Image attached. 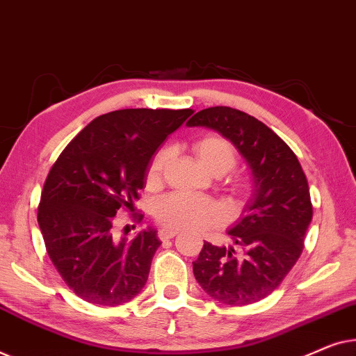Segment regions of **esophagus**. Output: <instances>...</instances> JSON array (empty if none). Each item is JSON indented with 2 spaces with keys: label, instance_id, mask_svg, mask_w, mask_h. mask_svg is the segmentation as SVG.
Listing matches in <instances>:
<instances>
[{
  "label": "esophagus",
  "instance_id": "34e87169",
  "mask_svg": "<svg viewBox=\"0 0 356 356\" xmlns=\"http://www.w3.org/2000/svg\"><path fill=\"white\" fill-rule=\"evenodd\" d=\"M179 232L177 230H172V229H166V227H163V229H159V232H158V235H159V238L163 240H169V238H174L176 237Z\"/></svg>",
  "mask_w": 356,
  "mask_h": 356
}]
</instances>
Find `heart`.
Wrapping results in <instances>:
<instances>
[{
    "mask_svg": "<svg viewBox=\"0 0 356 356\" xmlns=\"http://www.w3.org/2000/svg\"><path fill=\"white\" fill-rule=\"evenodd\" d=\"M195 154L203 168L209 172H227L235 164V149L229 140L219 135H204L193 145ZM171 158V149L163 148L154 154L148 166L147 182L154 185L159 182L164 168ZM226 216L221 204L211 198L188 197L172 193L154 204V218L166 229L193 230L213 224H219Z\"/></svg>",
    "mask_w": 356,
    "mask_h": 356,
    "instance_id": "b5f03b06",
    "label": "heart"
}]
</instances>
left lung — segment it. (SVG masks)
<instances>
[{
    "mask_svg": "<svg viewBox=\"0 0 356 356\" xmlns=\"http://www.w3.org/2000/svg\"><path fill=\"white\" fill-rule=\"evenodd\" d=\"M187 126L222 135L252 172V197L227 230L234 245L204 242L193 261L195 279L222 305L257 303L279 287L302 254L313 218L307 176L289 145L247 113L214 106L198 111Z\"/></svg>",
    "mask_w": 356,
    "mask_h": 356,
    "instance_id": "obj_1",
    "label": "left lung"
}]
</instances>
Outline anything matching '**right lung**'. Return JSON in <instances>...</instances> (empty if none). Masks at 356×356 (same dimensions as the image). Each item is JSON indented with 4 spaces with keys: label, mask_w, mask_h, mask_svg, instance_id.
Masks as SVG:
<instances>
[{
    "label": "right lung",
    "mask_w": 356,
    "mask_h": 356,
    "mask_svg": "<svg viewBox=\"0 0 356 356\" xmlns=\"http://www.w3.org/2000/svg\"><path fill=\"white\" fill-rule=\"evenodd\" d=\"M192 109H119L98 116L59 154L44 180L38 226L54 268L85 302L118 307L142 292L161 240L148 227L127 242L114 216L134 211L148 166Z\"/></svg>",
    "instance_id": "add662e5"
}]
</instances>
